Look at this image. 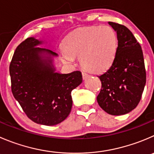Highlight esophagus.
I'll return each instance as SVG.
<instances>
[{
    "instance_id": "obj_1",
    "label": "esophagus",
    "mask_w": 154,
    "mask_h": 154,
    "mask_svg": "<svg viewBox=\"0 0 154 154\" xmlns=\"http://www.w3.org/2000/svg\"><path fill=\"white\" fill-rule=\"evenodd\" d=\"M82 75H83V80H85V79H86V78H87V77H89V74H88L87 73H86V72H83V73H82Z\"/></svg>"
}]
</instances>
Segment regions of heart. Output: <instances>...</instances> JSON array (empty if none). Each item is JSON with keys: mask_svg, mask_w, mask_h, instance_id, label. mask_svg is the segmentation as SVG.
<instances>
[{"mask_svg": "<svg viewBox=\"0 0 154 154\" xmlns=\"http://www.w3.org/2000/svg\"><path fill=\"white\" fill-rule=\"evenodd\" d=\"M117 48V37L110 26L89 27L77 30L65 38L62 59L71 64L80 56L83 68L92 72H101L110 66Z\"/></svg>", "mask_w": 154, "mask_h": 154, "instance_id": "obj_1", "label": "heart"}]
</instances>
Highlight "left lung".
Instances as JSON below:
<instances>
[{"instance_id":"8db88e82","label":"left lung","mask_w":154,"mask_h":154,"mask_svg":"<svg viewBox=\"0 0 154 154\" xmlns=\"http://www.w3.org/2000/svg\"><path fill=\"white\" fill-rule=\"evenodd\" d=\"M117 32L118 46L111 66L101 75L97 96L100 107L111 115H123L137 107L146 83L143 52L139 43L126 26L109 22Z\"/></svg>"}]
</instances>
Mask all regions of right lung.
<instances>
[{"label": "right lung", "instance_id": "obj_1", "mask_svg": "<svg viewBox=\"0 0 154 154\" xmlns=\"http://www.w3.org/2000/svg\"><path fill=\"white\" fill-rule=\"evenodd\" d=\"M28 37L14 52L10 65L11 89L27 117L33 122L54 126L65 120L72 107L71 91L82 83V74L56 72L53 57L58 55L37 46Z\"/></svg>", "mask_w": 154, "mask_h": 154}]
</instances>
